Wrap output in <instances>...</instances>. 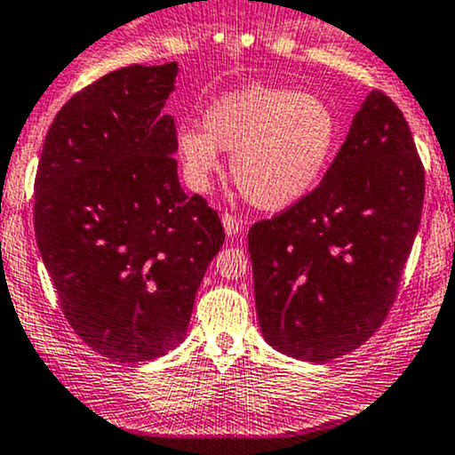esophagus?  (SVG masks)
I'll return each instance as SVG.
<instances>
[{
	"instance_id": "esophagus-1",
	"label": "esophagus",
	"mask_w": 455,
	"mask_h": 455,
	"mask_svg": "<svg viewBox=\"0 0 455 455\" xmlns=\"http://www.w3.org/2000/svg\"><path fill=\"white\" fill-rule=\"evenodd\" d=\"M221 223H223V229H226V234L229 238H234L238 234V229H241V221H238L234 214L229 212H223L221 214Z\"/></svg>"
}]
</instances>
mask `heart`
Instances as JSON below:
<instances>
[{"label":"heart","mask_w":455,"mask_h":455,"mask_svg":"<svg viewBox=\"0 0 455 455\" xmlns=\"http://www.w3.org/2000/svg\"><path fill=\"white\" fill-rule=\"evenodd\" d=\"M204 130L184 125L175 148L195 188H206L232 151V180L249 204L282 210L306 197L323 175L339 121L323 97L249 84L204 112Z\"/></svg>","instance_id":"heart-1"}]
</instances>
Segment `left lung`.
I'll use <instances>...</instances> for the list:
<instances>
[{
    "label": "left lung",
    "mask_w": 455,
    "mask_h": 455,
    "mask_svg": "<svg viewBox=\"0 0 455 455\" xmlns=\"http://www.w3.org/2000/svg\"><path fill=\"white\" fill-rule=\"evenodd\" d=\"M423 195V164L402 110L371 91L319 187L249 229L267 343L321 364L371 339L397 297Z\"/></svg>",
    "instance_id": "1"
}]
</instances>
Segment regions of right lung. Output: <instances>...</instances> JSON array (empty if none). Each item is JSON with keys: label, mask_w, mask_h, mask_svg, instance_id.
<instances>
[{"label": "right lung", "mask_w": 455, "mask_h": 455, "mask_svg": "<svg viewBox=\"0 0 455 455\" xmlns=\"http://www.w3.org/2000/svg\"><path fill=\"white\" fill-rule=\"evenodd\" d=\"M178 62L132 65L53 119L34 182V229L69 325L97 354L148 363L184 340L195 295L226 241L206 199L180 187L163 108Z\"/></svg>", "instance_id": "1"}]
</instances>
